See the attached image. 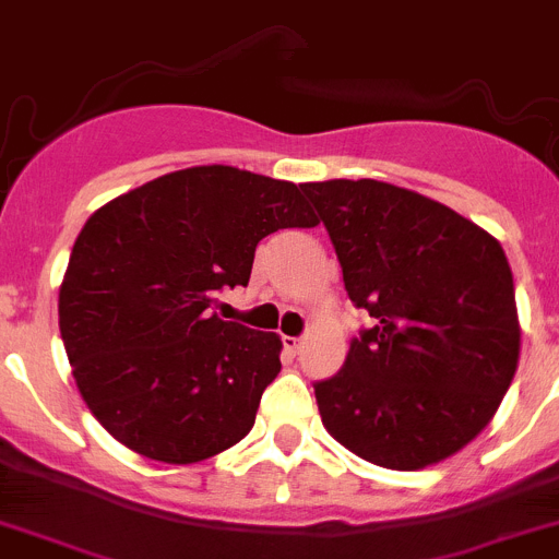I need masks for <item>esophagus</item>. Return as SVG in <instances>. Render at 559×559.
Here are the masks:
<instances>
[{
  "instance_id": "esophagus-1",
  "label": "esophagus",
  "mask_w": 559,
  "mask_h": 559,
  "mask_svg": "<svg viewBox=\"0 0 559 559\" xmlns=\"http://www.w3.org/2000/svg\"><path fill=\"white\" fill-rule=\"evenodd\" d=\"M284 347L292 353V356H297V353H300V347H304V338L284 336Z\"/></svg>"
}]
</instances>
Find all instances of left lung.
<instances>
[{"label":"left lung","instance_id":"left-lung-1","mask_svg":"<svg viewBox=\"0 0 559 559\" xmlns=\"http://www.w3.org/2000/svg\"><path fill=\"white\" fill-rule=\"evenodd\" d=\"M374 328L314 385L322 425L353 455L419 472L491 425L521 353L513 273L497 237L455 209L374 179L300 185Z\"/></svg>","mask_w":559,"mask_h":559}]
</instances>
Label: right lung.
Masks as SVG:
<instances>
[{"mask_svg": "<svg viewBox=\"0 0 559 559\" xmlns=\"http://www.w3.org/2000/svg\"><path fill=\"white\" fill-rule=\"evenodd\" d=\"M311 226L300 187L231 165L174 170L87 217L57 311L76 389L115 441L190 466L248 436L284 344L212 306L248 286L267 234Z\"/></svg>", "mask_w": 559, "mask_h": 559, "instance_id": "1", "label": "right lung"}]
</instances>
